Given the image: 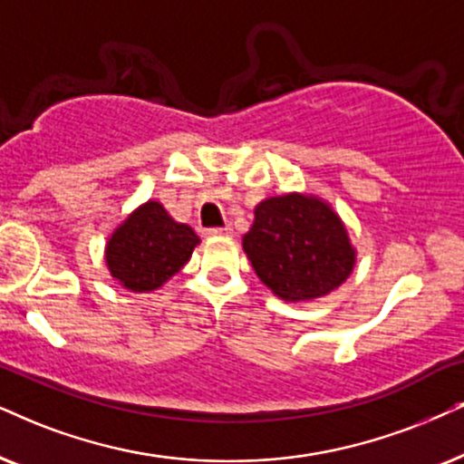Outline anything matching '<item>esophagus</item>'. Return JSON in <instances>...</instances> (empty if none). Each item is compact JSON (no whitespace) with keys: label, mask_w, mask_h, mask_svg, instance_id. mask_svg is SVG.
I'll return each instance as SVG.
<instances>
[{"label":"esophagus","mask_w":464,"mask_h":464,"mask_svg":"<svg viewBox=\"0 0 464 464\" xmlns=\"http://www.w3.org/2000/svg\"><path fill=\"white\" fill-rule=\"evenodd\" d=\"M233 228L231 227H214L205 231V236H231Z\"/></svg>","instance_id":"1"}]
</instances>
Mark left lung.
<instances>
[{
	"label": "left lung",
	"mask_w": 464,
	"mask_h": 464,
	"mask_svg": "<svg viewBox=\"0 0 464 464\" xmlns=\"http://www.w3.org/2000/svg\"><path fill=\"white\" fill-rule=\"evenodd\" d=\"M242 246L261 283L285 302L327 295L355 266V248L340 216L324 198L300 192L256 205Z\"/></svg>",
	"instance_id": "1"
}]
</instances>
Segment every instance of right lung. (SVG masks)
<instances>
[{
	"label": "right lung",
	"instance_id": "add662e5",
	"mask_svg": "<svg viewBox=\"0 0 464 464\" xmlns=\"http://www.w3.org/2000/svg\"><path fill=\"white\" fill-rule=\"evenodd\" d=\"M198 236L175 222L158 201H148L111 233L107 267L124 289L148 293L167 283L188 263Z\"/></svg>",
	"mask_w": 464,
	"mask_h": 464
}]
</instances>
